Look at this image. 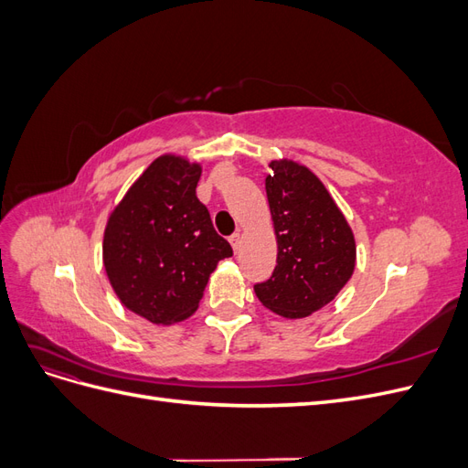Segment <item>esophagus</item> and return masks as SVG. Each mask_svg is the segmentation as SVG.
<instances>
[{"instance_id":"1","label":"esophagus","mask_w":468,"mask_h":468,"mask_svg":"<svg viewBox=\"0 0 468 468\" xmlns=\"http://www.w3.org/2000/svg\"><path fill=\"white\" fill-rule=\"evenodd\" d=\"M230 244H232V248H234V251L239 248V242H242V234H239V232H234L230 238Z\"/></svg>"}]
</instances>
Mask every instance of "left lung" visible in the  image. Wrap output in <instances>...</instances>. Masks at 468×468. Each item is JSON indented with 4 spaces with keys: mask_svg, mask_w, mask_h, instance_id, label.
Masks as SVG:
<instances>
[{
    "mask_svg": "<svg viewBox=\"0 0 468 468\" xmlns=\"http://www.w3.org/2000/svg\"><path fill=\"white\" fill-rule=\"evenodd\" d=\"M265 191L277 234V265L256 282L263 306L304 318L335 299L356 269V239L322 181L294 162H271Z\"/></svg>",
    "mask_w": 468,
    "mask_h": 468,
    "instance_id": "8db88e82",
    "label": "left lung"
}]
</instances>
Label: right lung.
<instances>
[{"label": "right lung", "instance_id": "obj_1", "mask_svg": "<svg viewBox=\"0 0 468 468\" xmlns=\"http://www.w3.org/2000/svg\"><path fill=\"white\" fill-rule=\"evenodd\" d=\"M201 165L162 155L148 165L109 217L105 271L121 303L150 320H186L199 306L208 275L232 248L197 199Z\"/></svg>", "mask_w": 468, "mask_h": 468}]
</instances>
